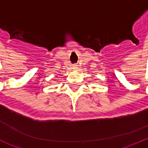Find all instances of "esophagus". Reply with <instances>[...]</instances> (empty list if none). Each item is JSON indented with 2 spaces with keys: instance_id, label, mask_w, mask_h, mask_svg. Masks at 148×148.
Here are the masks:
<instances>
[{
  "instance_id": "esophagus-1",
  "label": "esophagus",
  "mask_w": 148,
  "mask_h": 148,
  "mask_svg": "<svg viewBox=\"0 0 148 148\" xmlns=\"http://www.w3.org/2000/svg\"><path fill=\"white\" fill-rule=\"evenodd\" d=\"M73 68H74V69H77V65H74V66H73Z\"/></svg>"
}]
</instances>
